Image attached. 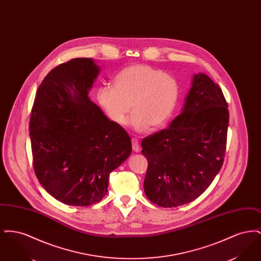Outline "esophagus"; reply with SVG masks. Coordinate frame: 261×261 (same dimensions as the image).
Here are the masks:
<instances>
[{
  "instance_id": "1",
  "label": "esophagus",
  "mask_w": 261,
  "mask_h": 261,
  "mask_svg": "<svg viewBox=\"0 0 261 261\" xmlns=\"http://www.w3.org/2000/svg\"><path fill=\"white\" fill-rule=\"evenodd\" d=\"M131 142H132V149H133V150L136 151V152H139L141 149H140V145H139L138 140H137L136 138H132Z\"/></svg>"
}]
</instances>
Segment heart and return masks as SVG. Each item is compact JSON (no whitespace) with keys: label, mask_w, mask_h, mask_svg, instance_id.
<instances>
[{"label":"heart","mask_w":261,"mask_h":261,"mask_svg":"<svg viewBox=\"0 0 261 261\" xmlns=\"http://www.w3.org/2000/svg\"><path fill=\"white\" fill-rule=\"evenodd\" d=\"M113 84L97 89L99 108L113 123L123 125L131 103L130 125L140 133L167 124L181 96L180 84L174 76L148 64L125 66L114 75Z\"/></svg>","instance_id":"1"}]
</instances>
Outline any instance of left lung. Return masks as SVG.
Masks as SVG:
<instances>
[{
    "instance_id": "obj_1",
    "label": "left lung",
    "mask_w": 261,
    "mask_h": 261,
    "mask_svg": "<svg viewBox=\"0 0 261 261\" xmlns=\"http://www.w3.org/2000/svg\"><path fill=\"white\" fill-rule=\"evenodd\" d=\"M228 124L221 88L207 75H195L182 112L167 129L142 140L148 160L147 198L162 207H175L199 197L222 167Z\"/></svg>"
}]
</instances>
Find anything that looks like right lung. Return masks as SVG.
I'll list each match as a JSON object with an SVG mask.
<instances>
[{"mask_svg": "<svg viewBox=\"0 0 261 261\" xmlns=\"http://www.w3.org/2000/svg\"><path fill=\"white\" fill-rule=\"evenodd\" d=\"M99 70L85 58L59 64L38 87L31 110L34 171L50 196L69 205L99 202L110 174L132 150L127 132L88 97Z\"/></svg>", "mask_w": 261, "mask_h": 261, "instance_id": "right-lung-1", "label": "right lung"}]
</instances>
